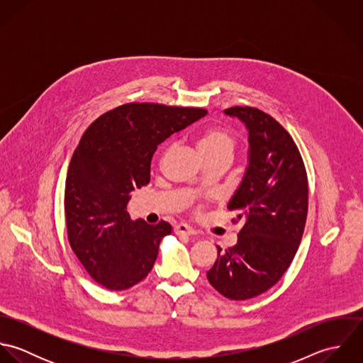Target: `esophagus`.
Wrapping results in <instances>:
<instances>
[{
	"label": "esophagus",
	"instance_id": "1",
	"mask_svg": "<svg viewBox=\"0 0 363 363\" xmlns=\"http://www.w3.org/2000/svg\"><path fill=\"white\" fill-rule=\"evenodd\" d=\"M173 230L177 236H193V235H196V230L191 229L189 225H184V223L176 225Z\"/></svg>",
	"mask_w": 363,
	"mask_h": 363
}]
</instances>
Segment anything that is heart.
<instances>
[{
  "label": "heart",
  "mask_w": 363,
  "mask_h": 363,
  "mask_svg": "<svg viewBox=\"0 0 363 363\" xmlns=\"http://www.w3.org/2000/svg\"><path fill=\"white\" fill-rule=\"evenodd\" d=\"M197 147L204 157L230 159L236 147V138L229 128L211 125L199 135Z\"/></svg>",
  "instance_id": "1"
}]
</instances>
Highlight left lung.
I'll return each mask as SVG.
<instances>
[{
	"instance_id": "obj_1",
	"label": "left lung",
	"mask_w": 363,
	"mask_h": 363,
	"mask_svg": "<svg viewBox=\"0 0 363 363\" xmlns=\"http://www.w3.org/2000/svg\"><path fill=\"white\" fill-rule=\"evenodd\" d=\"M249 131V164L228 203L243 226L238 243L220 253L207 272L225 298L245 301L272 288L295 257L308 216V176L289 133L256 107L225 110Z\"/></svg>"
}]
</instances>
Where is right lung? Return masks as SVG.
<instances>
[{
    "label": "right lung",
    "instance_id": "add662e5",
    "mask_svg": "<svg viewBox=\"0 0 363 363\" xmlns=\"http://www.w3.org/2000/svg\"><path fill=\"white\" fill-rule=\"evenodd\" d=\"M204 108L127 104L96 118L71 157L65 223L71 249L88 274L110 291L143 281L155 264L170 223L131 220L127 204L150 183L160 143L207 114Z\"/></svg>",
    "mask_w": 363,
    "mask_h": 363
}]
</instances>
